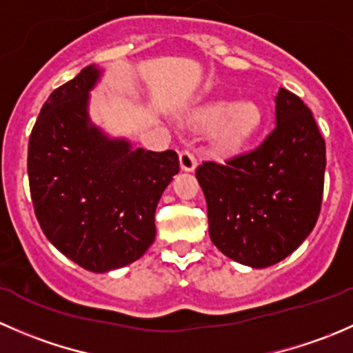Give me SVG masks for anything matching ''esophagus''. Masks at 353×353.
<instances>
[{
    "instance_id": "34e87169",
    "label": "esophagus",
    "mask_w": 353,
    "mask_h": 353,
    "mask_svg": "<svg viewBox=\"0 0 353 353\" xmlns=\"http://www.w3.org/2000/svg\"><path fill=\"white\" fill-rule=\"evenodd\" d=\"M179 162H181V169H183L184 172H193V170L196 169V165H198L196 157H194L193 152H190V150L181 152Z\"/></svg>"
}]
</instances>
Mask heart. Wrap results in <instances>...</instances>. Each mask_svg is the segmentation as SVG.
<instances>
[{"mask_svg": "<svg viewBox=\"0 0 353 353\" xmlns=\"http://www.w3.org/2000/svg\"><path fill=\"white\" fill-rule=\"evenodd\" d=\"M265 114L254 101L219 99L194 110L191 123L198 130H213V145L220 152H237L261 128Z\"/></svg>", "mask_w": 353, "mask_h": 353, "instance_id": "obj_1", "label": "heart"}]
</instances>
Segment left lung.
I'll return each instance as SVG.
<instances>
[{"instance_id":"obj_1","label":"left lung","mask_w":353,"mask_h":353,"mask_svg":"<svg viewBox=\"0 0 353 353\" xmlns=\"http://www.w3.org/2000/svg\"><path fill=\"white\" fill-rule=\"evenodd\" d=\"M325 167V140L312 112L279 88L275 130L258 148L196 169L212 243L251 268L285 259L318 222Z\"/></svg>"}]
</instances>
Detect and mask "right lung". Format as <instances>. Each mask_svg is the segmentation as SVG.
Instances as JSON below:
<instances>
[{
	"label": "right lung",
	"mask_w": 353,
	"mask_h": 353,
	"mask_svg": "<svg viewBox=\"0 0 353 353\" xmlns=\"http://www.w3.org/2000/svg\"><path fill=\"white\" fill-rule=\"evenodd\" d=\"M90 65L56 88L28 140V183L42 232L59 252L94 273L137 261L155 241V210L179 172L174 150L133 148L92 123Z\"/></svg>",
	"instance_id": "right-lung-1"
}]
</instances>
